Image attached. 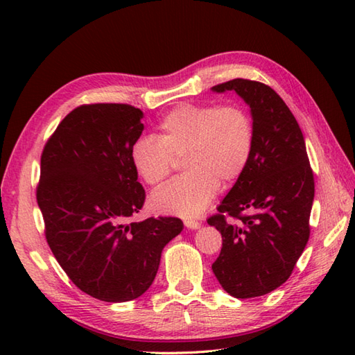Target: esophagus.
Masks as SVG:
<instances>
[{
    "label": "esophagus",
    "instance_id": "esophagus-1",
    "mask_svg": "<svg viewBox=\"0 0 355 355\" xmlns=\"http://www.w3.org/2000/svg\"><path fill=\"white\" fill-rule=\"evenodd\" d=\"M184 225H186L187 229H191V230H197V229H200V227H201V224H200L198 221L189 220V218H187V220H184Z\"/></svg>",
    "mask_w": 355,
    "mask_h": 355
}]
</instances>
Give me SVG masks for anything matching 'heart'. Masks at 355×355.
I'll list each match as a JSON object with an SVG mask.
<instances>
[{
	"label": "heart",
	"instance_id": "1",
	"mask_svg": "<svg viewBox=\"0 0 355 355\" xmlns=\"http://www.w3.org/2000/svg\"><path fill=\"white\" fill-rule=\"evenodd\" d=\"M254 148L253 119L244 107L183 103L160 122V134L141 135L131 146V164L143 182L157 186L169 177L175 158L186 175L158 189L150 206L158 214L198 216L220 183L232 184L245 172Z\"/></svg>",
	"mask_w": 355,
	"mask_h": 355
}]
</instances>
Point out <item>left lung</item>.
<instances>
[{"instance_id": "obj_1", "label": "left lung", "mask_w": 355, "mask_h": 355, "mask_svg": "<svg viewBox=\"0 0 355 355\" xmlns=\"http://www.w3.org/2000/svg\"><path fill=\"white\" fill-rule=\"evenodd\" d=\"M235 92L248 107L254 148L245 172L207 223L221 233L223 248L212 270L230 296H263L290 277L310 238L314 177L302 131L273 88L233 79L212 87ZM244 209L250 216H241ZM236 217L239 225L227 221Z\"/></svg>"}]
</instances>
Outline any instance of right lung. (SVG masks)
<instances>
[{"instance_id": "obj_1", "label": "right lung", "mask_w": 355, "mask_h": 355, "mask_svg": "<svg viewBox=\"0 0 355 355\" xmlns=\"http://www.w3.org/2000/svg\"><path fill=\"white\" fill-rule=\"evenodd\" d=\"M141 119L131 105H82L58 125L41 155L36 200L47 243L73 284L105 302L141 296L164 245L183 230L172 216L126 223L145 202L130 158Z\"/></svg>"}]
</instances>
